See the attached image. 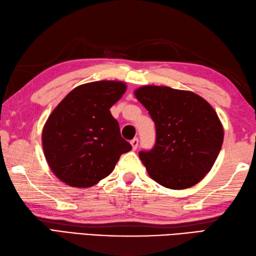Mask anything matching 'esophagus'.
I'll use <instances>...</instances> for the list:
<instances>
[{
  "label": "esophagus",
  "mask_w": 256,
  "mask_h": 256,
  "mask_svg": "<svg viewBox=\"0 0 256 256\" xmlns=\"http://www.w3.org/2000/svg\"><path fill=\"white\" fill-rule=\"evenodd\" d=\"M131 145H132V150H136L138 146V138H133V140H131Z\"/></svg>",
  "instance_id": "obj_1"
}]
</instances>
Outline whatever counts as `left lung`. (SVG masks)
<instances>
[{"label":"left lung","mask_w":256,"mask_h":256,"mask_svg":"<svg viewBox=\"0 0 256 256\" xmlns=\"http://www.w3.org/2000/svg\"><path fill=\"white\" fill-rule=\"evenodd\" d=\"M155 123L156 142L140 158L150 177L170 189L198 184L214 166L224 143V128L204 98L170 86L134 91Z\"/></svg>","instance_id":"1"}]
</instances>
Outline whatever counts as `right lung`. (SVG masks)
<instances>
[{
    "label": "right lung",
    "mask_w": 256,
    "mask_h": 256,
    "mask_svg": "<svg viewBox=\"0 0 256 256\" xmlns=\"http://www.w3.org/2000/svg\"><path fill=\"white\" fill-rule=\"evenodd\" d=\"M126 91L122 81L78 86L48 116L42 142L52 172L68 186L88 188L113 172L132 150L120 133L110 108Z\"/></svg>",
    "instance_id": "obj_1"
}]
</instances>
